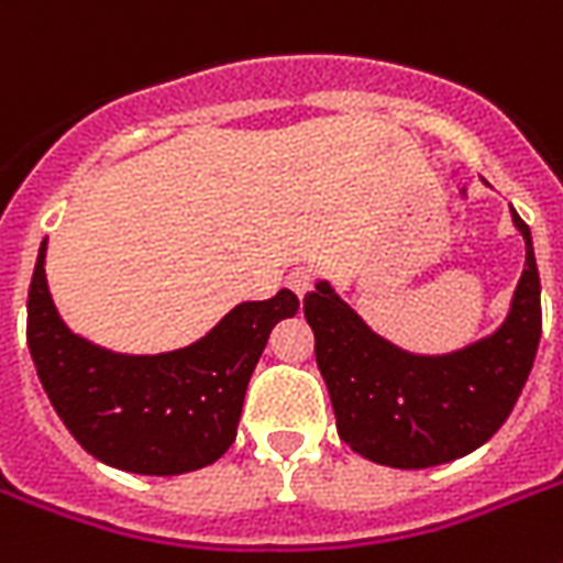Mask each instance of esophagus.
Wrapping results in <instances>:
<instances>
[{
  "label": "esophagus",
  "mask_w": 563,
  "mask_h": 563,
  "mask_svg": "<svg viewBox=\"0 0 563 563\" xmlns=\"http://www.w3.org/2000/svg\"><path fill=\"white\" fill-rule=\"evenodd\" d=\"M286 286H289V289L295 291L298 298H303V295L312 289V272H309V268H303V265H300V268H291L289 277H286Z\"/></svg>",
  "instance_id": "1"
}]
</instances>
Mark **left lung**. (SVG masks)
Returning <instances> with one entry per match:
<instances>
[{
	"instance_id": "left-lung-1",
	"label": "left lung",
	"mask_w": 563,
	"mask_h": 563,
	"mask_svg": "<svg viewBox=\"0 0 563 563\" xmlns=\"http://www.w3.org/2000/svg\"><path fill=\"white\" fill-rule=\"evenodd\" d=\"M526 265L506 321L462 351L409 353L374 333L327 280L303 298L335 427L368 462L420 471L462 459L497 432L523 391L541 342L532 233L515 210Z\"/></svg>"
}]
</instances>
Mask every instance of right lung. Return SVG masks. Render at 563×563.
Returning a JSON list of instances; mask_svg holds the SVG:
<instances>
[{
	"mask_svg": "<svg viewBox=\"0 0 563 563\" xmlns=\"http://www.w3.org/2000/svg\"><path fill=\"white\" fill-rule=\"evenodd\" d=\"M280 289L230 309L198 342L154 356L117 353L73 333L46 280V239L29 289V351L57 418L117 471L178 476L236 441L247 379L277 321L298 312Z\"/></svg>",
	"mask_w": 563,
	"mask_h": 563,
	"instance_id": "right-lung-1",
	"label": "right lung"
}]
</instances>
